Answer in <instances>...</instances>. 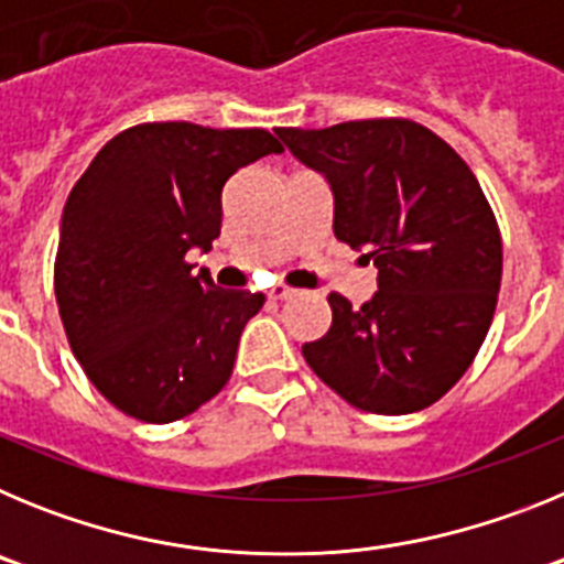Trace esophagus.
Returning a JSON list of instances; mask_svg holds the SVG:
<instances>
[{"mask_svg":"<svg viewBox=\"0 0 564 564\" xmlns=\"http://www.w3.org/2000/svg\"><path fill=\"white\" fill-rule=\"evenodd\" d=\"M268 296H271V299H276V302H282V299H291V296H296V291H293V288H288V285H273L271 291H268Z\"/></svg>","mask_w":564,"mask_h":564,"instance_id":"obj_1","label":"esophagus"}]
</instances>
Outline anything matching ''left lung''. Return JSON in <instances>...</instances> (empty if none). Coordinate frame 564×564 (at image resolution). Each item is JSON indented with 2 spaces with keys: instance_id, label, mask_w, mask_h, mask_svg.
<instances>
[{
  "instance_id": "8db88e82",
  "label": "left lung",
  "mask_w": 564,
  "mask_h": 564,
  "mask_svg": "<svg viewBox=\"0 0 564 564\" xmlns=\"http://www.w3.org/2000/svg\"><path fill=\"white\" fill-rule=\"evenodd\" d=\"M276 134L330 181L336 239L367 248L378 268L376 296L361 307L327 296L330 330L302 356L356 410H426L471 367L500 293V228L475 172L406 118Z\"/></svg>"
}]
</instances>
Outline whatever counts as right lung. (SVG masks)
I'll return each instance as SVG.
<instances>
[{
	"label": "right lung",
	"mask_w": 564,
	"mask_h": 564,
	"mask_svg": "<svg viewBox=\"0 0 564 564\" xmlns=\"http://www.w3.org/2000/svg\"><path fill=\"white\" fill-rule=\"evenodd\" d=\"M279 152L265 129L138 123L69 192L53 268L58 316L84 376L123 415L181 421L231 378L239 333L265 296L194 276L186 253L220 237L228 177Z\"/></svg>",
	"instance_id": "1"
}]
</instances>
